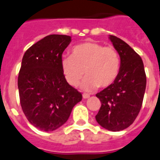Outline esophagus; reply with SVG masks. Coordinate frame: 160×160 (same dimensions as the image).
I'll return each instance as SVG.
<instances>
[{
	"label": "esophagus",
	"mask_w": 160,
	"mask_h": 160,
	"mask_svg": "<svg viewBox=\"0 0 160 160\" xmlns=\"http://www.w3.org/2000/svg\"><path fill=\"white\" fill-rule=\"evenodd\" d=\"M89 97V94H87V93H83V98H88Z\"/></svg>",
	"instance_id": "1"
}]
</instances>
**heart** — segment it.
I'll list each match as a JSON object with an SVG mask.
<instances>
[{"instance_id": "heart-1", "label": "heart", "mask_w": 160, "mask_h": 160, "mask_svg": "<svg viewBox=\"0 0 160 160\" xmlns=\"http://www.w3.org/2000/svg\"><path fill=\"white\" fill-rule=\"evenodd\" d=\"M61 67L67 82L73 87L79 84L84 71L86 78L81 88L91 91L113 84L120 72L121 58L113 47L86 42L74 47L71 56L62 57Z\"/></svg>"}]
</instances>
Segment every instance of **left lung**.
Listing matches in <instances>:
<instances>
[{
	"mask_svg": "<svg viewBox=\"0 0 160 160\" xmlns=\"http://www.w3.org/2000/svg\"><path fill=\"white\" fill-rule=\"evenodd\" d=\"M109 38L120 55L121 69L113 84L96 94L101 107L95 118L105 129L119 132L130 127L138 116L146 76L141 57L119 38L110 35Z\"/></svg>",
	"mask_w": 160,
	"mask_h": 160,
	"instance_id": "left-lung-1",
	"label": "left lung"
}]
</instances>
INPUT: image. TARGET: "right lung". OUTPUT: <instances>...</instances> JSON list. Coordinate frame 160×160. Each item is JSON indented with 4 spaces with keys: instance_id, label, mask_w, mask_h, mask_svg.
<instances>
[{
    "instance_id": "right-lung-1",
    "label": "right lung",
    "mask_w": 160,
    "mask_h": 160,
    "mask_svg": "<svg viewBox=\"0 0 160 160\" xmlns=\"http://www.w3.org/2000/svg\"><path fill=\"white\" fill-rule=\"evenodd\" d=\"M71 42L67 35H48L31 46L22 59L18 76L20 105L28 122L41 131L62 127L82 99L61 67L62 53Z\"/></svg>"
}]
</instances>
